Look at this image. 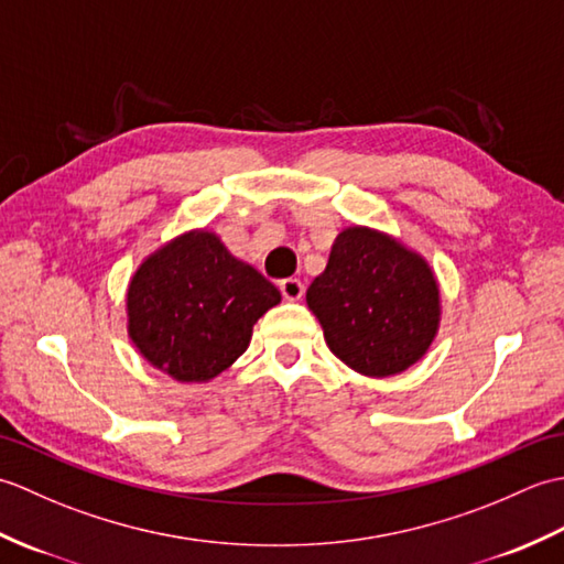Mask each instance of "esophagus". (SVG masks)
<instances>
[{
    "label": "esophagus",
    "instance_id": "1",
    "mask_svg": "<svg viewBox=\"0 0 564 564\" xmlns=\"http://www.w3.org/2000/svg\"><path fill=\"white\" fill-rule=\"evenodd\" d=\"M279 289H281L285 301H301L303 293H305V285L297 281V279H283L279 283Z\"/></svg>",
    "mask_w": 564,
    "mask_h": 564
}]
</instances>
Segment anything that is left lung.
<instances>
[{
	"label": "left lung",
	"mask_w": 564,
	"mask_h": 564,
	"mask_svg": "<svg viewBox=\"0 0 564 564\" xmlns=\"http://www.w3.org/2000/svg\"><path fill=\"white\" fill-rule=\"evenodd\" d=\"M307 307L329 351L366 378H388L422 361L441 325L431 263L402 239L368 225L344 227Z\"/></svg>",
	"instance_id": "left-lung-1"
}]
</instances>
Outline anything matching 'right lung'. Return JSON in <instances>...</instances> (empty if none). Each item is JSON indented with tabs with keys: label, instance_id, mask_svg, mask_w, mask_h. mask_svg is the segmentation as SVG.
<instances>
[{
	"label": "right lung",
	"instance_id": "obj_1",
	"mask_svg": "<svg viewBox=\"0 0 564 564\" xmlns=\"http://www.w3.org/2000/svg\"><path fill=\"white\" fill-rule=\"evenodd\" d=\"M281 303L271 281L206 227L142 259L126 291L128 337L176 382H210L247 351L257 319Z\"/></svg>",
	"mask_w": 564,
	"mask_h": 564
}]
</instances>
